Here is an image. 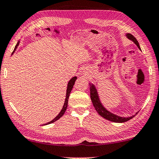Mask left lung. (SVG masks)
<instances>
[{
    "label": "left lung",
    "instance_id": "left-lung-1",
    "mask_svg": "<svg viewBox=\"0 0 159 159\" xmlns=\"http://www.w3.org/2000/svg\"><path fill=\"white\" fill-rule=\"evenodd\" d=\"M125 36H126L128 39L131 40V41L134 42V43L138 46L139 49L140 50V51H141L138 41H137L136 39L134 36V35H132L130 34H125ZM89 86H90V91H91V99L92 103H93V105L94 106L95 109L96 110V111L98 112L99 115L101 116L103 118H106V119L110 120V121L115 122V123H124V122L128 121V120H129L130 119H131V118H134L135 116L139 113L138 111V112H136L134 115L131 116L122 117V116H119L115 114V113H113L112 112H111L110 111H108L107 108L103 105L102 102L101 101L100 97H99V95L98 93V91H97L96 86H95L94 84H91V83H90Z\"/></svg>",
    "mask_w": 159,
    "mask_h": 159
}]
</instances>
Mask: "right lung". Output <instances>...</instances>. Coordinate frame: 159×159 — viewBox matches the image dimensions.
I'll use <instances>...</instances> for the list:
<instances>
[{"label": "right lung", "mask_w": 159, "mask_h": 159, "mask_svg": "<svg viewBox=\"0 0 159 159\" xmlns=\"http://www.w3.org/2000/svg\"><path fill=\"white\" fill-rule=\"evenodd\" d=\"M19 43H20V41H18L17 44H16V46L15 47V48H14V51H13V53H12V54H13L14 52L16 51V50L17 49ZM76 79H77V77L76 76H73V78H71V79H70V80L68 83L67 89H66V99H65V101H64V104H63V106L62 109H61V111H60V113H59L58 114V116H57L55 118H53V119L51 121L47 123V124H45L44 125L51 124H52V123L56 121L57 120H58L59 118H60L61 117H62L63 116V114H64L66 109H67V107H68V98H69L70 91H71L73 87V86H74L75 82V80H76Z\"/></svg>", "instance_id": "right-lung-1"}]
</instances>
